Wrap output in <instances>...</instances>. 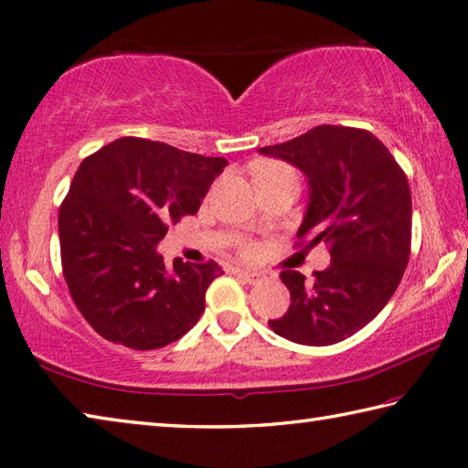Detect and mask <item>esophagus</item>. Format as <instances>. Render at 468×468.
<instances>
[{
	"instance_id": "34e87169",
	"label": "esophagus",
	"mask_w": 468,
	"mask_h": 468,
	"mask_svg": "<svg viewBox=\"0 0 468 468\" xmlns=\"http://www.w3.org/2000/svg\"><path fill=\"white\" fill-rule=\"evenodd\" d=\"M235 273L239 278H243L245 282H250V283H253V282H260L263 276L260 271H251V270H235Z\"/></svg>"
}]
</instances>
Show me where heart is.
<instances>
[{"label":"heart","instance_id":"heart-1","mask_svg":"<svg viewBox=\"0 0 468 468\" xmlns=\"http://www.w3.org/2000/svg\"><path fill=\"white\" fill-rule=\"evenodd\" d=\"M282 170H290L288 166H283V164L280 162H265L261 164V166L255 170V178H261V176H270V174H276V172H282ZM245 253L251 255L253 253V247L247 245L245 247Z\"/></svg>","mask_w":468,"mask_h":468}]
</instances>
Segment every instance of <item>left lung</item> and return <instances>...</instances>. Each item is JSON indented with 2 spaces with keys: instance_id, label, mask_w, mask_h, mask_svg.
Here are the masks:
<instances>
[{
  "instance_id": "1",
  "label": "left lung",
  "mask_w": 468,
  "mask_h": 468,
  "mask_svg": "<svg viewBox=\"0 0 468 468\" xmlns=\"http://www.w3.org/2000/svg\"><path fill=\"white\" fill-rule=\"evenodd\" d=\"M260 154L304 174L308 207L298 239L331 247V265L314 271L313 283L300 271H282L290 308L268 324L298 345L341 343L381 313L406 271L411 245L406 174L371 132L343 125H318Z\"/></svg>"
}]
</instances>
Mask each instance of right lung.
Returning <instances> with one entry per match:
<instances>
[{"label":"right lung","instance_id":"right-lung-1","mask_svg":"<svg viewBox=\"0 0 468 468\" xmlns=\"http://www.w3.org/2000/svg\"><path fill=\"white\" fill-rule=\"evenodd\" d=\"M227 164L142 137H119L80 162L58 213L62 273L107 341L152 351L198 323L223 270L182 260L166 268L158 243L170 223L197 215Z\"/></svg>","mask_w":468,"mask_h":468}]
</instances>
